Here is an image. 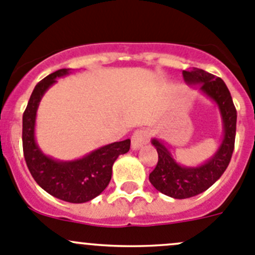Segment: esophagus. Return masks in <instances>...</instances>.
Instances as JSON below:
<instances>
[{"label": "esophagus", "mask_w": 255, "mask_h": 255, "mask_svg": "<svg viewBox=\"0 0 255 255\" xmlns=\"http://www.w3.org/2000/svg\"><path fill=\"white\" fill-rule=\"evenodd\" d=\"M146 140H148V132L145 129L135 130L132 135V149L138 150L146 143Z\"/></svg>", "instance_id": "esophagus-1"}]
</instances>
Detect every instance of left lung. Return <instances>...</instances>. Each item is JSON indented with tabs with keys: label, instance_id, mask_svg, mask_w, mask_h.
<instances>
[{
	"label": "left lung",
	"instance_id": "obj_1",
	"mask_svg": "<svg viewBox=\"0 0 255 255\" xmlns=\"http://www.w3.org/2000/svg\"><path fill=\"white\" fill-rule=\"evenodd\" d=\"M185 82L199 86L220 111L223 137L217 150L205 163L195 166L181 165L174 158L170 148L158 138H151V144L158 151V164L149 175V181L161 194L173 199H189L212 186L227 169L232 158L236 139L237 111L233 105L230 90L225 81L202 69L192 68L182 71Z\"/></svg>",
	"mask_w": 255,
	"mask_h": 255
}]
</instances>
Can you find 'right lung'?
<instances>
[{"mask_svg":"<svg viewBox=\"0 0 255 255\" xmlns=\"http://www.w3.org/2000/svg\"><path fill=\"white\" fill-rule=\"evenodd\" d=\"M69 73L70 69H60L35 85L23 113V153L33 179L43 190L63 201L84 204L106 189L112 176L113 163L121 154L129 150L130 139L107 144L74 160H59L43 153L35 139L38 107L56 79Z\"/></svg>","mask_w":255,"mask_h":255,"instance_id":"1","label":"right lung"}]
</instances>
